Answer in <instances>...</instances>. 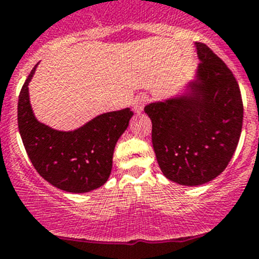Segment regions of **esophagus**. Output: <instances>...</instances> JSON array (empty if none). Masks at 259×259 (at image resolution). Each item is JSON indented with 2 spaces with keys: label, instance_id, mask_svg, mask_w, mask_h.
<instances>
[{
  "label": "esophagus",
  "instance_id": "34e87169",
  "mask_svg": "<svg viewBox=\"0 0 259 259\" xmlns=\"http://www.w3.org/2000/svg\"><path fill=\"white\" fill-rule=\"evenodd\" d=\"M147 101H148V97L146 96V94H140V96L136 97L135 101H133V103H132L133 111H135V112H142L143 107L146 106Z\"/></svg>",
  "mask_w": 259,
  "mask_h": 259
}]
</instances>
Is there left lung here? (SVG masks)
<instances>
[{
  "mask_svg": "<svg viewBox=\"0 0 259 259\" xmlns=\"http://www.w3.org/2000/svg\"><path fill=\"white\" fill-rule=\"evenodd\" d=\"M200 64L176 96L145 107L152 145L168 180L185 186L209 183L225 170L242 132L239 85L224 61L195 42Z\"/></svg>",
  "mask_w": 259,
  "mask_h": 259,
  "instance_id": "1",
  "label": "left lung"
}]
</instances>
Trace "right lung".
<instances>
[{"label": "right lung", "instance_id": "right-lung-1", "mask_svg": "<svg viewBox=\"0 0 259 259\" xmlns=\"http://www.w3.org/2000/svg\"><path fill=\"white\" fill-rule=\"evenodd\" d=\"M37 65L22 85L17 106L25 150L40 176L55 188L74 194L96 190L111 175L114 147L133 112L130 108L107 112L73 131L51 128L37 121L30 103L29 83Z\"/></svg>", "mask_w": 259, "mask_h": 259}]
</instances>
